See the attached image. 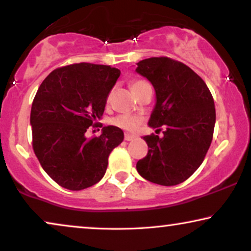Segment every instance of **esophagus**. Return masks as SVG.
Masks as SVG:
<instances>
[{"mask_svg": "<svg viewBox=\"0 0 251 251\" xmlns=\"http://www.w3.org/2000/svg\"><path fill=\"white\" fill-rule=\"evenodd\" d=\"M136 138V136L135 135H131V133H128V132H126L125 133V139L126 141H132V139H135Z\"/></svg>", "mask_w": 251, "mask_h": 251, "instance_id": "34e87169", "label": "esophagus"}]
</instances>
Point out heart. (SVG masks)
I'll use <instances>...</instances> for the list:
<instances>
[{
	"label": "heart",
	"mask_w": 251,
	"mask_h": 251,
	"mask_svg": "<svg viewBox=\"0 0 251 251\" xmlns=\"http://www.w3.org/2000/svg\"><path fill=\"white\" fill-rule=\"evenodd\" d=\"M146 84L144 80H133L131 83V89L132 91L137 90L138 87ZM142 123V118L136 115H130V114H121V115L114 116V118L110 120V125L118 126V128L126 130V131H132Z\"/></svg>",
	"instance_id": "1"
}]
</instances>
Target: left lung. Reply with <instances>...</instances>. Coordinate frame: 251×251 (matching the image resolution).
I'll use <instances>...</instances> for the list:
<instances>
[{"mask_svg": "<svg viewBox=\"0 0 251 251\" xmlns=\"http://www.w3.org/2000/svg\"><path fill=\"white\" fill-rule=\"evenodd\" d=\"M137 74L155 91L149 126L164 136H144L149 152L136 165L145 180L176 185L189 178L203 162L213 137L216 109L204 80L181 62L169 57L139 61Z\"/></svg>", "mask_w": 251, "mask_h": 251, "instance_id": "left-lung-1", "label": "left lung"}]
</instances>
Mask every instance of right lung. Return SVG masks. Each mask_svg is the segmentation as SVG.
I'll use <instances>...</instances> for the list:
<instances>
[{
  "mask_svg": "<svg viewBox=\"0 0 251 251\" xmlns=\"http://www.w3.org/2000/svg\"><path fill=\"white\" fill-rule=\"evenodd\" d=\"M121 71L102 64L57 68L39 86L31 108L32 146L44 171L61 187L82 190L106 173L108 157L125 138L118 126H103L87 138L91 126H102L107 97Z\"/></svg>",
  "mask_w": 251,
  "mask_h": 251,
  "instance_id": "1",
  "label": "right lung"
}]
</instances>
